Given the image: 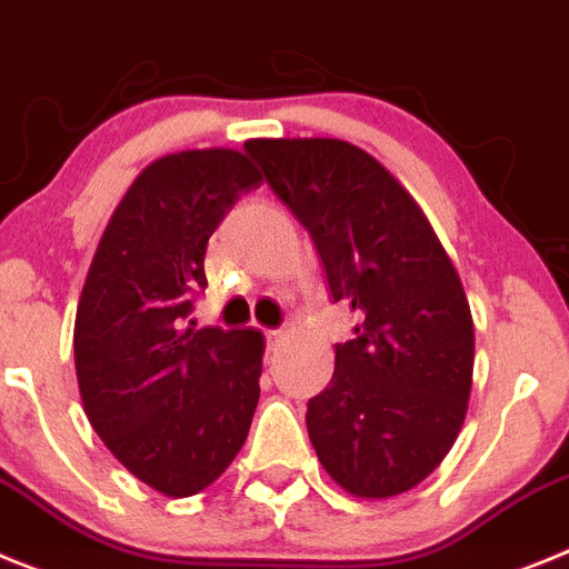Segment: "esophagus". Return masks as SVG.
<instances>
[{
    "label": "esophagus",
    "mask_w": 569,
    "mask_h": 569,
    "mask_svg": "<svg viewBox=\"0 0 569 569\" xmlns=\"http://www.w3.org/2000/svg\"><path fill=\"white\" fill-rule=\"evenodd\" d=\"M286 340V331L283 329H269L266 331V348H269V351H278L280 348V342Z\"/></svg>",
    "instance_id": "34e87169"
}]
</instances>
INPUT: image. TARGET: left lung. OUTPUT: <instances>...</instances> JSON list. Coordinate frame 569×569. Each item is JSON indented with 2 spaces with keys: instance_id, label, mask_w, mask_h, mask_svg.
<instances>
[{
  "instance_id": "left-lung-1",
  "label": "left lung",
  "mask_w": 569,
  "mask_h": 569,
  "mask_svg": "<svg viewBox=\"0 0 569 569\" xmlns=\"http://www.w3.org/2000/svg\"><path fill=\"white\" fill-rule=\"evenodd\" d=\"M247 152L315 240L331 303L357 315L306 428L337 485L366 499L433 473L468 411L473 320L437 232L377 158L337 138H258Z\"/></svg>"
}]
</instances>
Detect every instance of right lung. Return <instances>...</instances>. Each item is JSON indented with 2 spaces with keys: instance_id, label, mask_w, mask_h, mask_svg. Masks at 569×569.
<instances>
[{
  "instance_id": "add662e5",
  "label": "right lung",
  "mask_w": 569,
  "mask_h": 569,
  "mask_svg": "<svg viewBox=\"0 0 569 569\" xmlns=\"http://www.w3.org/2000/svg\"><path fill=\"white\" fill-rule=\"evenodd\" d=\"M263 183L243 152L150 163L112 212L76 311L81 402L112 457L167 496L218 479L247 442L263 335L196 329L203 254L229 209Z\"/></svg>"
}]
</instances>
